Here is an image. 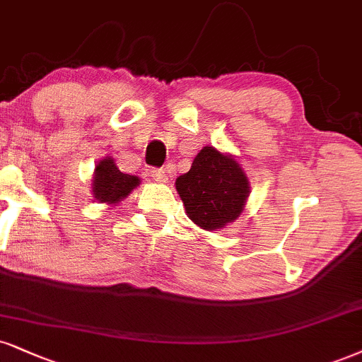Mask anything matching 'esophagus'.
Wrapping results in <instances>:
<instances>
[{
	"label": "esophagus",
	"instance_id": "1",
	"mask_svg": "<svg viewBox=\"0 0 362 362\" xmlns=\"http://www.w3.org/2000/svg\"><path fill=\"white\" fill-rule=\"evenodd\" d=\"M151 177L159 182H168V174L164 173V169H151Z\"/></svg>",
	"mask_w": 362,
	"mask_h": 362
}]
</instances>
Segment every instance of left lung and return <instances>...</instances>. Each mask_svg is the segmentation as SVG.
<instances>
[{
    "mask_svg": "<svg viewBox=\"0 0 362 362\" xmlns=\"http://www.w3.org/2000/svg\"><path fill=\"white\" fill-rule=\"evenodd\" d=\"M186 213L196 225L213 231L231 223L243 211L248 180L231 156L203 147L191 169L176 180Z\"/></svg>",
    "mask_w": 362,
    "mask_h": 362,
    "instance_id": "left-lung-1",
    "label": "left lung"
}]
</instances>
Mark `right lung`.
Instances as JSON below:
<instances>
[{
	"mask_svg": "<svg viewBox=\"0 0 362 362\" xmlns=\"http://www.w3.org/2000/svg\"><path fill=\"white\" fill-rule=\"evenodd\" d=\"M139 185V177L124 174L114 164V159L107 158L95 166L93 176V198L102 203H117Z\"/></svg>",
	"mask_w": 362,
	"mask_h": 362,
	"instance_id": "right-lung-1",
	"label": "right lung"
}]
</instances>
